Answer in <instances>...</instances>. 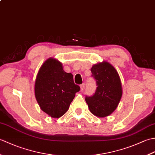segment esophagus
Listing matches in <instances>:
<instances>
[{
	"label": "esophagus",
	"instance_id": "esophagus-1",
	"mask_svg": "<svg viewBox=\"0 0 155 155\" xmlns=\"http://www.w3.org/2000/svg\"><path fill=\"white\" fill-rule=\"evenodd\" d=\"M81 91H83V90H84V87H85V84L83 83V84H81Z\"/></svg>",
	"mask_w": 155,
	"mask_h": 155
}]
</instances>
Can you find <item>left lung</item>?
<instances>
[{
  "instance_id": "left-lung-1",
  "label": "left lung",
  "mask_w": 155,
  "mask_h": 155,
  "mask_svg": "<svg viewBox=\"0 0 155 155\" xmlns=\"http://www.w3.org/2000/svg\"><path fill=\"white\" fill-rule=\"evenodd\" d=\"M91 71L97 87L93 96H86L85 101L95 116H108L116 109L122 97L120 77L115 68L107 62L93 65Z\"/></svg>"
}]
</instances>
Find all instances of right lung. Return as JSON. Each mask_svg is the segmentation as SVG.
I'll return each instance as SVG.
<instances>
[{
	"label": "right lung",
	"mask_w": 155,
	"mask_h": 155,
	"mask_svg": "<svg viewBox=\"0 0 155 155\" xmlns=\"http://www.w3.org/2000/svg\"><path fill=\"white\" fill-rule=\"evenodd\" d=\"M80 89L72 74L64 72L61 62L51 58L42 65L35 81L36 99L42 110L52 118L61 117L68 110Z\"/></svg>",
	"instance_id": "add662e5"
}]
</instances>
